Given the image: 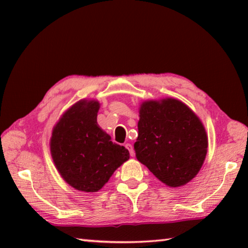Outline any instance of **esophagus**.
Wrapping results in <instances>:
<instances>
[{"label":"esophagus","mask_w":248,"mask_h":248,"mask_svg":"<svg viewBox=\"0 0 248 248\" xmlns=\"http://www.w3.org/2000/svg\"><path fill=\"white\" fill-rule=\"evenodd\" d=\"M124 147L129 150V152H130V155H131V156H133V155H134V149H133V146L131 145V144H125V145H124Z\"/></svg>","instance_id":"esophagus-1"}]
</instances>
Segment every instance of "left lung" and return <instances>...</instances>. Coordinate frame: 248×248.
Returning a JSON list of instances; mask_svg holds the SVG:
<instances>
[{"instance_id":"8db88e82","label":"left lung","mask_w":248,"mask_h":248,"mask_svg":"<svg viewBox=\"0 0 248 248\" xmlns=\"http://www.w3.org/2000/svg\"><path fill=\"white\" fill-rule=\"evenodd\" d=\"M138 160L166 186H181L202 166L208 148L205 130L193 110L176 99L141 104Z\"/></svg>"}]
</instances>
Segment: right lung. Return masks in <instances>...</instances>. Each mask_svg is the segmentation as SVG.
Listing matches in <instances>:
<instances>
[{"mask_svg":"<svg viewBox=\"0 0 248 248\" xmlns=\"http://www.w3.org/2000/svg\"><path fill=\"white\" fill-rule=\"evenodd\" d=\"M97 101L76 103L62 115L51 139V154L64 180L83 192H97L129 159V151L99 128Z\"/></svg>","mask_w":248,"mask_h":248,"instance_id":"add662e5","label":"right lung"}]
</instances>
